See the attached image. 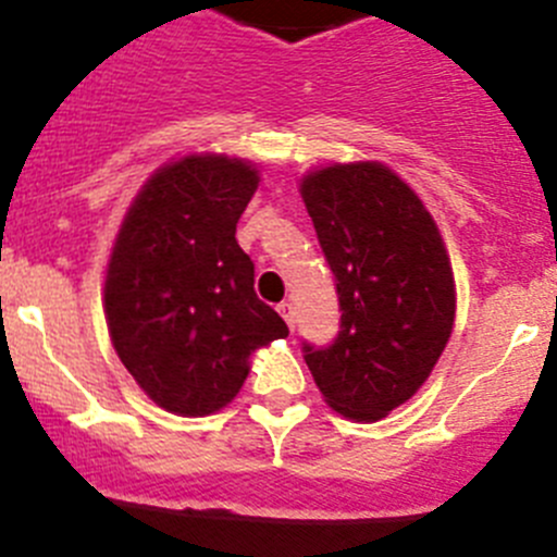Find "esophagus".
Masks as SVG:
<instances>
[{
  "mask_svg": "<svg viewBox=\"0 0 557 557\" xmlns=\"http://www.w3.org/2000/svg\"><path fill=\"white\" fill-rule=\"evenodd\" d=\"M277 310H280V315L285 318V323H288V326L294 329V323H296V310H294V305H290V301H283V305H277Z\"/></svg>",
  "mask_w": 557,
  "mask_h": 557,
  "instance_id": "obj_1",
  "label": "esophagus"
}]
</instances>
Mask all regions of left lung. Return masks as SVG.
Here are the masks:
<instances>
[{
  "mask_svg": "<svg viewBox=\"0 0 557 557\" xmlns=\"http://www.w3.org/2000/svg\"><path fill=\"white\" fill-rule=\"evenodd\" d=\"M334 274L339 332L301 343L334 410L377 422L428 381L455 323V277L435 220L377 163L332 165L301 182Z\"/></svg>",
  "mask_w": 557,
  "mask_h": 557,
  "instance_id": "1",
  "label": "left lung"
}]
</instances>
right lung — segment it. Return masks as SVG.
<instances>
[{"instance_id":"1","label":"right lung","mask_w":557,"mask_h":557,"mask_svg":"<svg viewBox=\"0 0 557 557\" xmlns=\"http://www.w3.org/2000/svg\"><path fill=\"white\" fill-rule=\"evenodd\" d=\"M256 187V169L242 160L193 154L144 185L116 236L108 332L129 375L171 413L228 405L252 350L288 337L258 299L256 263L236 242Z\"/></svg>"}]
</instances>
